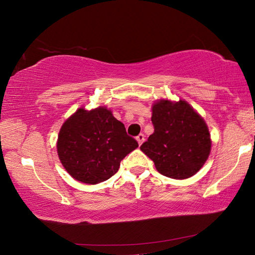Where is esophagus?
Here are the masks:
<instances>
[{
	"instance_id": "1",
	"label": "esophagus",
	"mask_w": 255,
	"mask_h": 255,
	"mask_svg": "<svg viewBox=\"0 0 255 255\" xmlns=\"http://www.w3.org/2000/svg\"><path fill=\"white\" fill-rule=\"evenodd\" d=\"M136 139H137L138 144H139V145L143 144V143H144V140H145V136H144V133H139V135H138V136L136 137Z\"/></svg>"
}]
</instances>
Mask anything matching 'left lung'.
<instances>
[{
	"label": "left lung",
	"instance_id": "left-lung-1",
	"mask_svg": "<svg viewBox=\"0 0 255 255\" xmlns=\"http://www.w3.org/2000/svg\"><path fill=\"white\" fill-rule=\"evenodd\" d=\"M154 132L140 150L159 173L171 179L191 178L206 163L211 149L208 126L187 101L161 99L152 106Z\"/></svg>",
	"mask_w": 255,
	"mask_h": 255
}]
</instances>
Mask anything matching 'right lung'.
I'll list each match as a JSON object with an SVG mask.
<instances>
[{
    "mask_svg": "<svg viewBox=\"0 0 255 255\" xmlns=\"http://www.w3.org/2000/svg\"><path fill=\"white\" fill-rule=\"evenodd\" d=\"M138 147L124 124L106 107L77 109L60 127L57 154L73 179L98 184L119 170L120 162Z\"/></svg>",
    "mask_w": 255,
    "mask_h": 255,
    "instance_id": "add662e5",
    "label": "right lung"
}]
</instances>
